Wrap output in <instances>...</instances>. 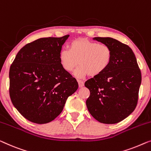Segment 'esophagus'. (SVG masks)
Returning <instances> with one entry per match:
<instances>
[{
  "mask_svg": "<svg viewBox=\"0 0 151 151\" xmlns=\"http://www.w3.org/2000/svg\"><path fill=\"white\" fill-rule=\"evenodd\" d=\"M78 84H79L80 88H81V87H82V86H84V82H83L82 80H78Z\"/></svg>",
  "mask_w": 151,
  "mask_h": 151,
  "instance_id": "34e87169",
  "label": "esophagus"
}]
</instances>
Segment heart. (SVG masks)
<instances>
[{"label": "heart", "instance_id": "obj_1", "mask_svg": "<svg viewBox=\"0 0 151 151\" xmlns=\"http://www.w3.org/2000/svg\"><path fill=\"white\" fill-rule=\"evenodd\" d=\"M112 55V50L108 45L86 39H78L71 42L69 50H61L59 60L61 67L68 73L73 71L79 63L80 66L75 73L77 77L86 75L94 77L108 69Z\"/></svg>", "mask_w": 151, "mask_h": 151}]
</instances>
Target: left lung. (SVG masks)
Masks as SVG:
<instances>
[{
  "label": "left lung",
  "mask_w": 151,
  "mask_h": 151,
  "mask_svg": "<svg viewBox=\"0 0 151 151\" xmlns=\"http://www.w3.org/2000/svg\"><path fill=\"white\" fill-rule=\"evenodd\" d=\"M94 39L110 47L112 63L106 71L86 81L90 91L87 108L104 124H115L134 112L138 101L142 75L136 58L127 45L110 37Z\"/></svg>",
  "instance_id": "left-lung-1"
}]
</instances>
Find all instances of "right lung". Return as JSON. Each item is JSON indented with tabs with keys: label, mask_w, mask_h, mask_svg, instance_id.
I'll list each match as a JSON object with an SVG mask.
<instances>
[{
	"label": "right lung",
	"mask_w": 151,
	"mask_h": 151,
	"mask_svg": "<svg viewBox=\"0 0 151 151\" xmlns=\"http://www.w3.org/2000/svg\"><path fill=\"white\" fill-rule=\"evenodd\" d=\"M69 35L43 37L18 52L9 69L13 105L28 121L47 123L62 112L69 96L78 88L75 78L61 67L59 54Z\"/></svg>",
	"instance_id": "obj_1"
}]
</instances>
